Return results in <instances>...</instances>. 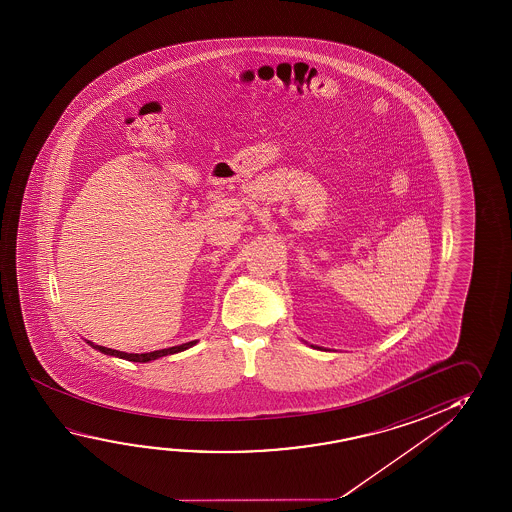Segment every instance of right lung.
<instances>
[{"instance_id": "1", "label": "right lung", "mask_w": 512, "mask_h": 512, "mask_svg": "<svg viewBox=\"0 0 512 512\" xmlns=\"http://www.w3.org/2000/svg\"><path fill=\"white\" fill-rule=\"evenodd\" d=\"M87 343L91 344L93 348L96 350H100L101 353H105V355H112V357H119V359H125V361L132 362H150L155 361V359H159V357H166V355H173V353L184 352L187 348H191L194 344L198 343V341H191V343L180 344V346H171V348H164V350H155V352L150 353H125L118 352V350H112V348H105V346H100V344H93L91 341H87Z\"/></svg>"}]
</instances>
